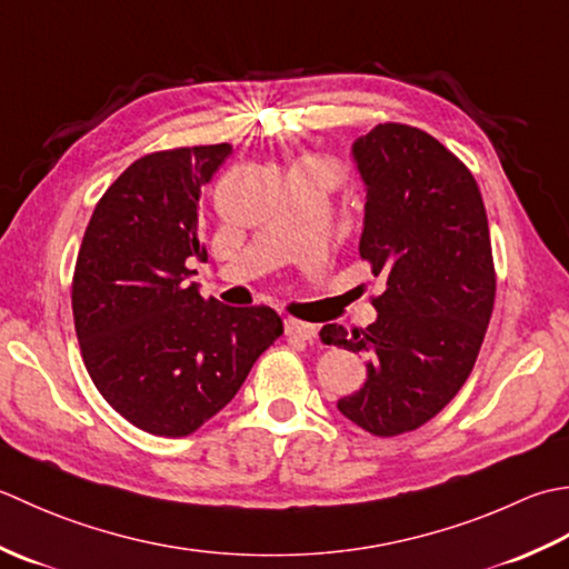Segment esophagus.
Instances as JSON below:
<instances>
[{
  "mask_svg": "<svg viewBox=\"0 0 569 569\" xmlns=\"http://www.w3.org/2000/svg\"><path fill=\"white\" fill-rule=\"evenodd\" d=\"M284 333L289 339H299V341H315L317 339V327L315 323L299 321V319H284Z\"/></svg>",
  "mask_w": 569,
  "mask_h": 569,
  "instance_id": "obj_1",
  "label": "esophagus"
}]
</instances>
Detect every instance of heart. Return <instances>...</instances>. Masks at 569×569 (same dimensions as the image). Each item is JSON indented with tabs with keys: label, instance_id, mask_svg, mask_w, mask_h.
I'll return each instance as SVG.
<instances>
[{
	"label": "heart",
	"instance_id": "obj_1",
	"mask_svg": "<svg viewBox=\"0 0 569 569\" xmlns=\"http://www.w3.org/2000/svg\"><path fill=\"white\" fill-rule=\"evenodd\" d=\"M301 164H315V167H319V169H323L321 164H317V161H301ZM323 171H327V169H323Z\"/></svg>",
	"mask_w": 569,
	"mask_h": 569
}]
</instances>
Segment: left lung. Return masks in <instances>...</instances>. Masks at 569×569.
Listing matches in <instances>:
<instances>
[{"mask_svg": "<svg viewBox=\"0 0 569 569\" xmlns=\"http://www.w3.org/2000/svg\"><path fill=\"white\" fill-rule=\"evenodd\" d=\"M351 157L366 187L358 252L386 292L366 329L319 336L368 356L363 388L336 408L392 437L432 420L477 363L496 297L489 220L471 171L417 127L376 124Z\"/></svg>", "mask_w": 569, "mask_h": 569, "instance_id": "left-lung-1", "label": "left lung"}]
</instances>
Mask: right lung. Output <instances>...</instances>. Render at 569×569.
<instances>
[{"label":"right lung","mask_w":569,"mask_h":569,"mask_svg":"<svg viewBox=\"0 0 569 569\" xmlns=\"http://www.w3.org/2000/svg\"><path fill=\"white\" fill-rule=\"evenodd\" d=\"M230 144L154 152L102 193L73 274V319L88 373L139 430L187 437L236 398L282 319L270 307L203 299L191 262L201 189Z\"/></svg>","instance_id":"obj_1"}]
</instances>
